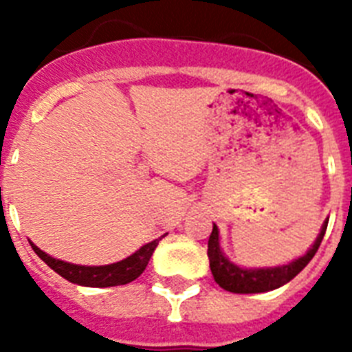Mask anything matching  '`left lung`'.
<instances>
[{
	"instance_id": "8db88e82",
	"label": "left lung",
	"mask_w": 352,
	"mask_h": 352,
	"mask_svg": "<svg viewBox=\"0 0 352 352\" xmlns=\"http://www.w3.org/2000/svg\"><path fill=\"white\" fill-rule=\"evenodd\" d=\"M325 230H327V221L322 226V232L318 235V239L314 241L311 250L300 259H296V261L289 263L285 267L246 270V268L235 267L234 263H230L223 256L219 246V232H217V226L214 225V230H212L208 239L210 270L214 274L215 283L219 285L221 289L234 292V294H257V292H268V290L279 289L281 285L289 283L290 279H294L309 265V261L314 257V254L322 245Z\"/></svg>"
}]
</instances>
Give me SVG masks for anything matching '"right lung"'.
<instances>
[{
  "label": "right lung",
  "mask_w": 352,
  "mask_h": 352,
  "mask_svg": "<svg viewBox=\"0 0 352 352\" xmlns=\"http://www.w3.org/2000/svg\"><path fill=\"white\" fill-rule=\"evenodd\" d=\"M159 239L144 245L140 250L135 252L127 259H122V261L113 263V265H106V267H80V265H71V263L60 261V259L47 256L45 252L40 250L32 243H30V246L38 254V257H41L54 272L60 274L62 278H65L71 283L84 285V287H117V285L129 283V281L137 279L144 272V268L148 267L149 257H151L153 250L159 245Z\"/></svg>",
  "instance_id": "1"
}]
</instances>
